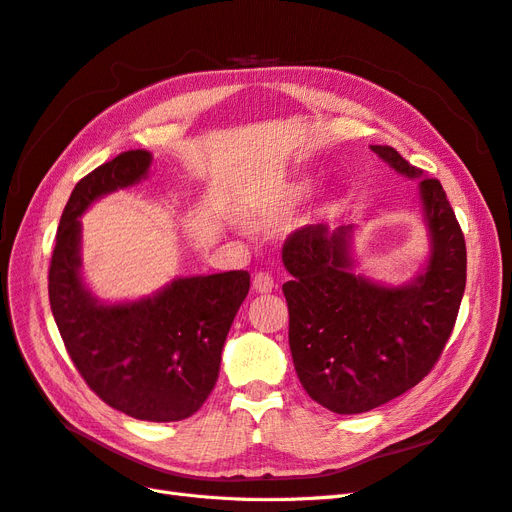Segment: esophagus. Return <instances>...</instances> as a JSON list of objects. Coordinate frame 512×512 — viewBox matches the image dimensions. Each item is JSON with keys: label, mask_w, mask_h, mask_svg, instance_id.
I'll use <instances>...</instances> for the list:
<instances>
[{"label": "esophagus", "mask_w": 512, "mask_h": 512, "mask_svg": "<svg viewBox=\"0 0 512 512\" xmlns=\"http://www.w3.org/2000/svg\"><path fill=\"white\" fill-rule=\"evenodd\" d=\"M252 288L258 294H269V292H273L275 282H273V277L269 273H256L254 280H252Z\"/></svg>", "instance_id": "esophagus-1"}]
</instances>
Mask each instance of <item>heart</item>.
I'll use <instances>...</instances> for the list:
<instances>
[{
    "mask_svg": "<svg viewBox=\"0 0 512 512\" xmlns=\"http://www.w3.org/2000/svg\"><path fill=\"white\" fill-rule=\"evenodd\" d=\"M309 192H312V183L309 181H294V183L286 185V190L275 198V203L256 211L250 222L254 224V222H269V220L282 218V215L290 213L294 207H299Z\"/></svg>",
    "mask_w": 512,
    "mask_h": 512,
    "instance_id": "heart-1",
    "label": "heart"
}]
</instances>
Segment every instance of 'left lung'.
Segmentation results:
<instances>
[{
    "instance_id": "left-lung-1",
    "label": "left lung",
    "mask_w": 512,
    "mask_h": 512,
    "mask_svg": "<svg viewBox=\"0 0 512 512\" xmlns=\"http://www.w3.org/2000/svg\"><path fill=\"white\" fill-rule=\"evenodd\" d=\"M418 183L427 260L404 284L359 273L356 226H305L284 245L292 363L307 395L335 414H361L410 391L436 365L466 290V241L438 179L393 147L369 145Z\"/></svg>"
}]
</instances>
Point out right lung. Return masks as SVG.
I'll return each mask as SVG.
<instances>
[{
	"instance_id": "right-lung-1",
	"label": "right lung",
	"mask_w": 512,
	"mask_h": 512,
	"mask_svg": "<svg viewBox=\"0 0 512 512\" xmlns=\"http://www.w3.org/2000/svg\"><path fill=\"white\" fill-rule=\"evenodd\" d=\"M153 156L130 149L83 177L61 213L49 299L70 359L104 404L138 421L192 416L220 374L230 324L250 273L175 277L132 301H100L83 277L81 218L96 200L149 177Z\"/></svg>"
}]
</instances>
